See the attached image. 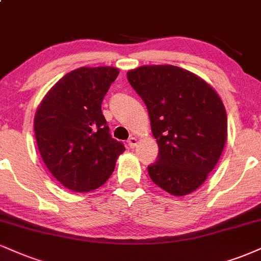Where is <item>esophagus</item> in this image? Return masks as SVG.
I'll list each match as a JSON object with an SVG mask.
<instances>
[{"label":"esophagus","mask_w":261,"mask_h":261,"mask_svg":"<svg viewBox=\"0 0 261 261\" xmlns=\"http://www.w3.org/2000/svg\"><path fill=\"white\" fill-rule=\"evenodd\" d=\"M127 144H128V147H130V148H135V147H136V144H137L136 137H130V139L127 140Z\"/></svg>","instance_id":"obj_1"}]
</instances>
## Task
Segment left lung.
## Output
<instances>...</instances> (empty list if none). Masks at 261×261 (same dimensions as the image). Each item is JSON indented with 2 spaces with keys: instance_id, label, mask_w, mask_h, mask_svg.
Here are the masks:
<instances>
[{
  "instance_id": "obj_1",
  "label": "left lung",
  "mask_w": 261,
  "mask_h": 261,
  "mask_svg": "<svg viewBox=\"0 0 261 261\" xmlns=\"http://www.w3.org/2000/svg\"><path fill=\"white\" fill-rule=\"evenodd\" d=\"M127 80L148 109L159 153L152 181L172 196L196 191L215 168L227 136L225 107L215 90L175 65H143Z\"/></svg>"
}]
</instances>
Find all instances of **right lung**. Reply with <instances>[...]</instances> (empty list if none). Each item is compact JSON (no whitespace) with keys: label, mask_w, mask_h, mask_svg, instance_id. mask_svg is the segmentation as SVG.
<instances>
[{"label":"right lung","mask_w":261,"mask_h":261,"mask_svg":"<svg viewBox=\"0 0 261 261\" xmlns=\"http://www.w3.org/2000/svg\"><path fill=\"white\" fill-rule=\"evenodd\" d=\"M118 74L113 67L75 69L47 92L36 111L34 128L42 161L74 192L102 186L125 150L109 134L100 109Z\"/></svg>","instance_id":"add662e5"}]
</instances>
